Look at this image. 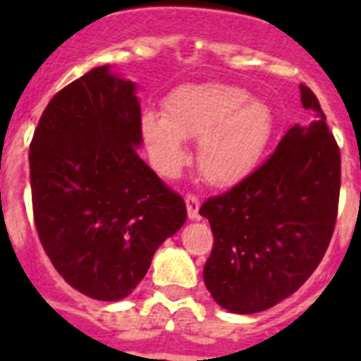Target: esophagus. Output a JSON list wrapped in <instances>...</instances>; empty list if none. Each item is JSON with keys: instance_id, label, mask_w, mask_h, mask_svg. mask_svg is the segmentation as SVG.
<instances>
[{"instance_id": "esophagus-1", "label": "esophagus", "mask_w": 361, "mask_h": 361, "mask_svg": "<svg viewBox=\"0 0 361 361\" xmlns=\"http://www.w3.org/2000/svg\"><path fill=\"white\" fill-rule=\"evenodd\" d=\"M185 204H187V215H189V219L197 221L198 217H200V214H198V209H200V200H198L195 195H187Z\"/></svg>"}]
</instances>
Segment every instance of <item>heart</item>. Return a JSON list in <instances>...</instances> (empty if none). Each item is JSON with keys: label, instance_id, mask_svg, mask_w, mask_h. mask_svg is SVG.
<instances>
[{"label": "heart", "instance_id": "b5f03b06", "mask_svg": "<svg viewBox=\"0 0 361 361\" xmlns=\"http://www.w3.org/2000/svg\"><path fill=\"white\" fill-rule=\"evenodd\" d=\"M140 135L153 169L174 178L189 159L185 140H198L200 174L215 187H234L255 172L275 135L268 104L226 84H191L170 93L164 114L146 112Z\"/></svg>", "mask_w": 361, "mask_h": 361}]
</instances>
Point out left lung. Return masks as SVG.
<instances>
[{
    "label": "left lung",
    "instance_id": "1",
    "mask_svg": "<svg viewBox=\"0 0 361 361\" xmlns=\"http://www.w3.org/2000/svg\"><path fill=\"white\" fill-rule=\"evenodd\" d=\"M300 92L314 120L288 129L260 169L200 208L214 232L204 283L231 313H260L294 294L334 234L341 153L319 99L303 84Z\"/></svg>",
    "mask_w": 361,
    "mask_h": 361
}]
</instances>
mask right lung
<instances>
[{
    "label": "right lung",
    "instance_id": "1",
    "mask_svg": "<svg viewBox=\"0 0 361 361\" xmlns=\"http://www.w3.org/2000/svg\"><path fill=\"white\" fill-rule=\"evenodd\" d=\"M135 82L95 67L52 97L30 146L33 217L58 274L82 294L135 290L185 202L147 166Z\"/></svg>",
    "mask_w": 361,
    "mask_h": 361
}]
</instances>
